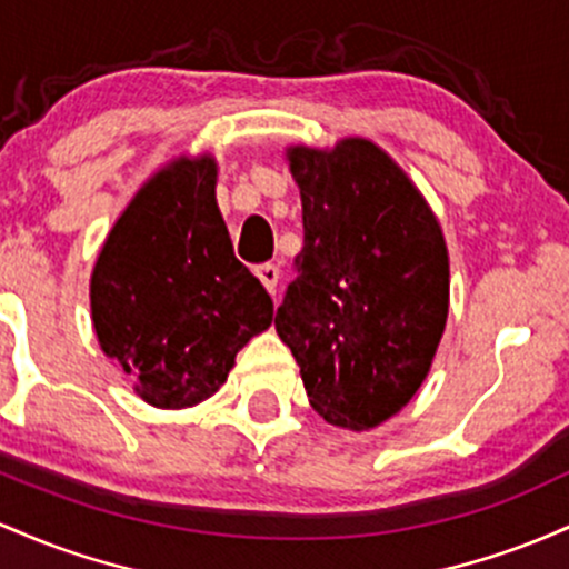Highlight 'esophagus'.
<instances>
[{
    "instance_id": "34e87169",
    "label": "esophagus",
    "mask_w": 569,
    "mask_h": 569,
    "mask_svg": "<svg viewBox=\"0 0 569 569\" xmlns=\"http://www.w3.org/2000/svg\"><path fill=\"white\" fill-rule=\"evenodd\" d=\"M254 273H258L260 282H263L266 290L273 296V292H277V284H279V268L273 263H263V266L254 268Z\"/></svg>"
}]
</instances>
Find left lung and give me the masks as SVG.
Instances as JSON below:
<instances>
[{
    "label": "left lung",
    "instance_id": "8db88e82",
    "mask_svg": "<svg viewBox=\"0 0 569 569\" xmlns=\"http://www.w3.org/2000/svg\"><path fill=\"white\" fill-rule=\"evenodd\" d=\"M303 250L273 325L330 425L368 430L430 370L449 315V254L436 214L366 139L292 147Z\"/></svg>",
    "mask_w": 569,
    "mask_h": 569
}]
</instances>
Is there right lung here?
I'll return each instance as SVG.
<instances>
[{"label": "right lung", "instance_id": "right-lung-1", "mask_svg": "<svg viewBox=\"0 0 569 569\" xmlns=\"http://www.w3.org/2000/svg\"><path fill=\"white\" fill-rule=\"evenodd\" d=\"M212 158L158 171L114 222L91 277L93 328L150 406L188 408L226 385L273 303L236 260Z\"/></svg>", "mask_w": 569, "mask_h": 569}]
</instances>
